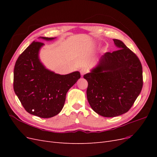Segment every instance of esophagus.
<instances>
[{"instance_id": "obj_1", "label": "esophagus", "mask_w": 157, "mask_h": 157, "mask_svg": "<svg viewBox=\"0 0 157 157\" xmlns=\"http://www.w3.org/2000/svg\"><path fill=\"white\" fill-rule=\"evenodd\" d=\"M80 74H81V75H84V74H86L87 73V70L85 68H82L80 70Z\"/></svg>"}]
</instances>
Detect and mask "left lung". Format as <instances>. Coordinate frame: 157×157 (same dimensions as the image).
I'll list each match as a JSON object with an SVG mask.
<instances>
[{"label":"left lung","mask_w":157,"mask_h":157,"mask_svg":"<svg viewBox=\"0 0 157 157\" xmlns=\"http://www.w3.org/2000/svg\"><path fill=\"white\" fill-rule=\"evenodd\" d=\"M113 41L119 49L106 52L96 67L84 75L88 81L86 94L90 107L105 117L128 112L143 87L139 58L121 40Z\"/></svg>","instance_id":"left-lung-1"}]
</instances>
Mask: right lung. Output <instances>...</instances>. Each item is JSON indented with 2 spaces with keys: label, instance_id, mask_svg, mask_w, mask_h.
Wrapping results in <instances>:
<instances>
[{
  "label": "right lung",
  "instance_id": "add662e5",
  "mask_svg": "<svg viewBox=\"0 0 157 157\" xmlns=\"http://www.w3.org/2000/svg\"><path fill=\"white\" fill-rule=\"evenodd\" d=\"M46 40L56 38L40 37ZM44 44L33 41L17 58L13 70V90L23 107L31 115L51 118L62 110L68 90L80 78L78 71L56 74L39 59Z\"/></svg>",
  "mask_w": 157,
  "mask_h": 157
}]
</instances>
